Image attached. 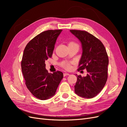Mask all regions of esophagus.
<instances>
[{"label": "esophagus", "mask_w": 127, "mask_h": 127, "mask_svg": "<svg viewBox=\"0 0 127 127\" xmlns=\"http://www.w3.org/2000/svg\"><path fill=\"white\" fill-rule=\"evenodd\" d=\"M68 75H69V73L65 72V73H64V77L66 76H68Z\"/></svg>", "instance_id": "esophagus-1"}]
</instances>
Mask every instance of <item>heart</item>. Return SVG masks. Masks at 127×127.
Masks as SVG:
<instances>
[{"mask_svg": "<svg viewBox=\"0 0 127 127\" xmlns=\"http://www.w3.org/2000/svg\"><path fill=\"white\" fill-rule=\"evenodd\" d=\"M61 66H62L63 68H64L66 69H70L71 68V66L69 63H68L66 62H64L63 63L61 64Z\"/></svg>", "mask_w": 127, "mask_h": 127, "instance_id": "obj_1", "label": "heart"}]
</instances>
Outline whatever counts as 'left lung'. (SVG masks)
I'll list each match as a JSON object with an SVG mask.
<instances>
[{
    "instance_id": "1",
    "label": "left lung",
    "mask_w": 127,
    "mask_h": 127,
    "mask_svg": "<svg viewBox=\"0 0 127 127\" xmlns=\"http://www.w3.org/2000/svg\"><path fill=\"white\" fill-rule=\"evenodd\" d=\"M82 44V55L78 70L86 69V76H77L75 93L80 97L91 98L105 86L107 79L109 58L102 42L91 34L80 30H70ZM77 75V74H76Z\"/></svg>"
}]
</instances>
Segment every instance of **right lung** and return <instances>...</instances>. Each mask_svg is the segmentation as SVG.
Here are the masks:
<instances>
[{
  "mask_svg": "<svg viewBox=\"0 0 127 127\" xmlns=\"http://www.w3.org/2000/svg\"><path fill=\"white\" fill-rule=\"evenodd\" d=\"M63 30H48L31 40L24 50L22 70L27 88L34 96L45 100L55 95L63 78L61 71L49 73L45 61L51 58L56 40Z\"/></svg>",
  "mask_w": 127,
  "mask_h": 127,
  "instance_id": "right-lung-1",
  "label": "right lung"
}]
</instances>
